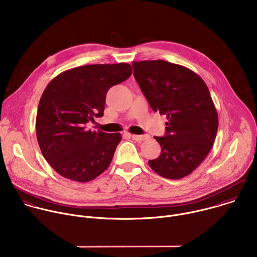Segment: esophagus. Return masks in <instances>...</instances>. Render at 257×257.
Listing matches in <instances>:
<instances>
[{
    "instance_id": "obj_1",
    "label": "esophagus",
    "mask_w": 257,
    "mask_h": 257,
    "mask_svg": "<svg viewBox=\"0 0 257 257\" xmlns=\"http://www.w3.org/2000/svg\"><path fill=\"white\" fill-rule=\"evenodd\" d=\"M130 137H131L133 140H135V141H143V140L149 138L148 135H135V134L130 135Z\"/></svg>"
}]
</instances>
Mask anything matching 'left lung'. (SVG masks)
<instances>
[{"label": "left lung", "mask_w": 257, "mask_h": 257, "mask_svg": "<svg viewBox=\"0 0 257 257\" xmlns=\"http://www.w3.org/2000/svg\"><path fill=\"white\" fill-rule=\"evenodd\" d=\"M133 74L151 107L166 115L162 154L150 167L167 179L191 174L210 152L218 118L205 82L192 70L164 60L133 62Z\"/></svg>", "instance_id": "left-lung-1"}]
</instances>
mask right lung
I'll return each instance as SVG.
<instances>
[{
	"mask_svg": "<svg viewBox=\"0 0 257 257\" xmlns=\"http://www.w3.org/2000/svg\"><path fill=\"white\" fill-rule=\"evenodd\" d=\"M131 74L127 63L85 65L62 72L48 84L36 114V137L62 177L88 182L111 164L121 134L91 131L86 123L103 116L107 90Z\"/></svg>",
	"mask_w": 257,
	"mask_h": 257,
	"instance_id": "right-lung-1",
	"label": "right lung"
}]
</instances>
